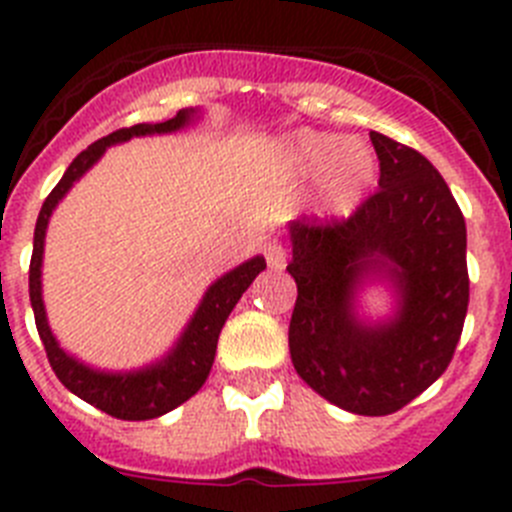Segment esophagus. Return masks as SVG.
Wrapping results in <instances>:
<instances>
[{
    "label": "esophagus",
    "mask_w": 512,
    "mask_h": 512,
    "mask_svg": "<svg viewBox=\"0 0 512 512\" xmlns=\"http://www.w3.org/2000/svg\"><path fill=\"white\" fill-rule=\"evenodd\" d=\"M264 253H266V264H269V269L282 271L284 266H287V256H289V253H287V248L282 246V243H277V241L266 243Z\"/></svg>",
    "instance_id": "obj_1"
}]
</instances>
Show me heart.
Listing matches in <instances>:
<instances>
[{
    "mask_svg": "<svg viewBox=\"0 0 512 512\" xmlns=\"http://www.w3.org/2000/svg\"><path fill=\"white\" fill-rule=\"evenodd\" d=\"M289 164L302 176L328 174L325 202L330 212L348 215L356 210L374 182V158L336 135L300 133L289 140Z\"/></svg>",
    "mask_w": 512,
    "mask_h": 512,
    "instance_id": "heart-1",
    "label": "heart"
}]
</instances>
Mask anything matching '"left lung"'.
Listing matches in <instances>:
<instances>
[{"instance_id":"obj_1","label":"left lung","mask_w":512,"mask_h":512,"mask_svg":"<svg viewBox=\"0 0 512 512\" xmlns=\"http://www.w3.org/2000/svg\"><path fill=\"white\" fill-rule=\"evenodd\" d=\"M379 192L346 220H292L297 302L289 354L312 390L356 415L405 408L446 372L469 305L467 225L449 184L415 148L369 133ZM377 276L396 289L382 324L355 315V292Z\"/></svg>"}]
</instances>
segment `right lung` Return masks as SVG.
<instances>
[{
    "label": "right lung",
    "instance_id": "obj_1",
    "mask_svg": "<svg viewBox=\"0 0 512 512\" xmlns=\"http://www.w3.org/2000/svg\"><path fill=\"white\" fill-rule=\"evenodd\" d=\"M194 117H197V110H179L166 122H156V125L140 122V125H133V128L115 130L107 138H99L97 143H92L87 151H81L71 161L61 182L45 197L38 223H35L33 259H30V305H33L35 325H38L45 354H48L53 372H56V377L61 379L66 390L74 392L76 397L99 408L102 413L112 415V418L151 420L179 408L182 402L197 395V390L205 384L207 374H210L212 361H215L217 336H220L225 320L233 312V307L238 305L243 292L251 287L253 279L266 269V261L264 256H253L246 264L235 266L233 271L223 274L215 284H210V289L202 297L200 307L194 310L192 320L187 323L176 346L161 361L143 366V369H133V372H99V369L81 364L79 359L66 354L58 346L56 336L51 333V325H48V318H45L43 284H40L45 228H48V220H51L58 202L66 197V192L74 187V182H79L81 176L97 164L107 148L115 146V143H125L130 138H138V135L176 133V130L187 128Z\"/></svg>",
    "mask_w": 512,
    "mask_h": 512
}]
</instances>
